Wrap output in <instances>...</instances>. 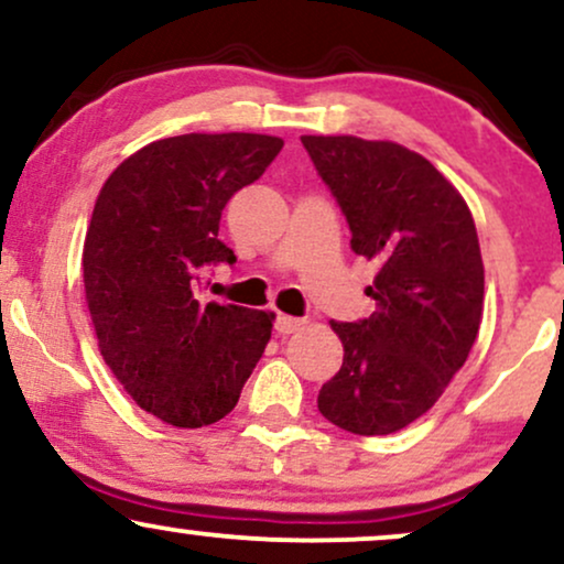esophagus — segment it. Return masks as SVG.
Instances as JSON below:
<instances>
[{
	"mask_svg": "<svg viewBox=\"0 0 564 564\" xmlns=\"http://www.w3.org/2000/svg\"><path fill=\"white\" fill-rule=\"evenodd\" d=\"M300 328H304V317H291V315H278L275 317L278 334H296Z\"/></svg>",
	"mask_w": 564,
	"mask_h": 564,
	"instance_id": "34e87169",
	"label": "esophagus"
}]
</instances>
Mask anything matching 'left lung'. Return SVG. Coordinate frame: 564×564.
Here are the masks:
<instances>
[{"label":"left lung","instance_id":"8db88e82","mask_svg":"<svg viewBox=\"0 0 564 564\" xmlns=\"http://www.w3.org/2000/svg\"><path fill=\"white\" fill-rule=\"evenodd\" d=\"M302 144L347 217L355 254L378 264L365 291L376 312L330 323L344 362L323 383L317 410L357 436H389L438 402L476 341V223L457 188L406 147L357 135H302Z\"/></svg>","mask_w":564,"mask_h":564}]
</instances>
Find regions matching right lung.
Here are the masks:
<instances>
[{
    "label": "right lung",
    "instance_id": "1",
    "mask_svg": "<svg viewBox=\"0 0 564 564\" xmlns=\"http://www.w3.org/2000/svg\"><path fill=\"white\" fill-rule=\"evenodd\" d=\"M278 135L186 133L139 149L101 186L84 243L99 349L141 410L178 429L226 417L260 362L273 312L207 302L202 270L236 262L223 207L281 152Z\"/></svg>",
    "mask_w": 564,
    "mask_h": 564
}]
</instances>
